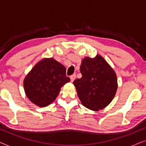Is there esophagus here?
<instances>
[{
	"instance_id": "1",
	"label": "esophagus",
	"mask_w": 146,
	"mask_h": 146,
	"mask_svg": "<svg viewBox=\"0 0 146 146\" xmlns=\"http://www.w3.org/2000/svg\"><path fill=\"white\" fill-rule=\"evenodd\" d=\"M76 75L75 74H72L70 76V80H71V82H72L74 80H75V78H76Z\"/></svg>"
}]
</instances>
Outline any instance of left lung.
Returning a JSON list of instances; mask_svg holds the SVG:
<instances>
[{
  "label": "left lung",
  "instance_id": "1",
  "mask_svg": "<svg viewBox=\"0 0 146 146\" xmlns=\"http://www.w3.org/2000/svg\"><path fill=\"white\" fill-rule=\"evenodd\" d=\"M80 79L73 82L82 105L99 111L110 104L117 89V76L110 65L100 54L82 60Z\"/></svg>",
  "mask_w": 146,
  "mask_h": 146
}]
</instances>
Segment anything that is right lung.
Wrapping results in <instances>:
<instances>
[{"instance_id": "right-lung-1", "label": "right lung", "mask_w": 146, "mask_h": 146, "mask_svg": "<svg viewBox=\"0 0 146 146\" xmlns=\"http://www.w3.org/2000/svg\"><path fill=\"white\" fill-rule=\"evenodd\" d=\"M66 68L53 58H45L36 64L24 79L26 95L32 103L46 107L53 102L61 88L69 82Z\"/></svg>"}]
</instances>
